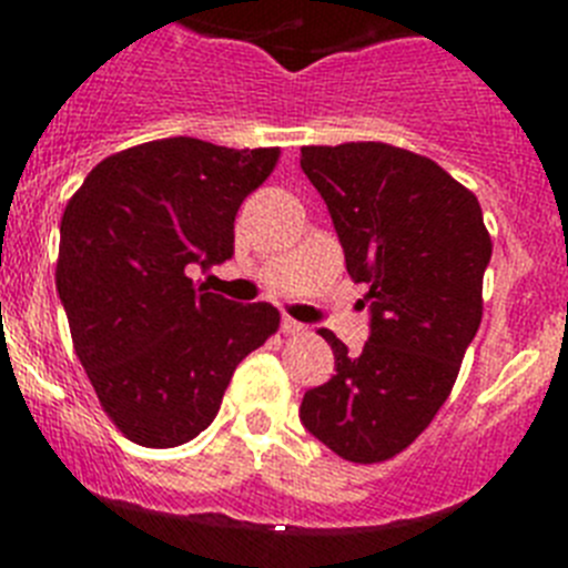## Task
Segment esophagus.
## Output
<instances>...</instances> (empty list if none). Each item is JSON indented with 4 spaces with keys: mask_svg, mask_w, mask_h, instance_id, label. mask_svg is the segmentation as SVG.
<instances>
[{
    "mask_svg": "<svg viewBox=\"0 0 568 568\" xmlns=\"http://www.w3.org/2000/svg\"><path fill=\"white\" fill-rule=\"evenodd\" d=\"M304 329H307V327H304L301 321L290 318V315L284 321H281V333H284V335H301V333H304Z\"/></svg>",
    "mask_w": 568,
    "mask_h": 568,
    "instance_id": "1",
    "label": "esophagus"
}]
</instances>
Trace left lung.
<instances>
[{"label": "left lung", "mask_w": 568, "mask_h": 568, "mask_svg": "<svg viewBox=\"0 0 568 568\" xmlns=\"http://www.w3.org/2000/svg\"><path fill=\"white\" fill-rule=\"evenodd\" d=\"M301 170L327 202L346 273L366 284L369 341L349 355L318 329L335 375L301 400V420L353 464L395 458L453 393L484 318L491 239L471 190L440 164L384 142L301 148Z\"/></svg>", "instance_id": "left-lung-1"}]
</instances>
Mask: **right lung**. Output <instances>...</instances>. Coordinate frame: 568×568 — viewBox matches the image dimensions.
I'll list each match as a JSON object with an SVG mask.
<instances>
[{"mask_svg": "<svg viewBox=\"0 0 568 568\" xmlns=\"http://www.w3.org/2000/svg\"><path fill=\"white\" fill-rule=\"evenodd\" d=\"M278 155L155 139L108 155L70 195L59 298L99 404L133 444L204 433L235 366L278 333L273 304H233L190 278L233 255L235 213Z\"/></svg>", "mask_w": 568, "mask_h": 568, "instance_id": "right-lung-1", "label": "right lung"}]
</instances>
